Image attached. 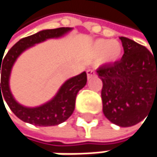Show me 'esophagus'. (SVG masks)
Listing matches in <instances>:
<instances>
[{
	"label": "esophagus",
	"instance_id": "34e87169",
	"mask_svg": "<svg viewBox=\"0 0 157 157\" xmlns=\"http://www.w3.org/2000/svg\"><path fill=\"white\" fill-rule=\"evenodd\" d=\"M86 74H87V78L88 79L92 78V77H94V76L95 75V72H94V70H93V69L87 70V71H86Z\"/></svg>",
	"mask_w": 157,
	"mask_h": 157
}]
</instances>
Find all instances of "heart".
I'll list each match as a JSON object with an SVG mask.
<instances>
[{
  "instance_id": "heart-1",
  "label": "heart",
  "mask_w": 157,
  "mask_h": 157,
  "mask_svg": "<svg viewBox=\"0 0 157 157\" xmlns=\"http://www.w3.org/2000/svg\"><path fill=\"white\" fill-rule=\"evenodd\" d=\"M92 54L99 57L101 63H115L123 55V46L117 41L109 39H98L92 44Z\"/></svg>"
}]
</instances>
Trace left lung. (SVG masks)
I'll return each mask as SVG.
<instances>
[{
  "label": "left lung",
  "instance_id": "left-lung-1",
  "mask_svg": "<svg viewBox=\"0 0 157 157\" xmlns=\"http://www.w3.org/2000/svg\"><path fill=\"white\" fill-rule=\"evenodd\" d=\"M124 47L121 61L96 71L103 82L101 92L105 116L121 127L144 120L157 103V57L141 44L120 37Z\"/></svg>",
  "mask_w": 157,
  "mask_h": 157
}]
</instances>
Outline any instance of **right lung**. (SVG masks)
<instances>
[{
    "label": "right lung",
    "instance_id": "obj_1",
    "mask_svg": "<svg viewBox=\"0 0 157 157\" xmlns=\"http://www.w3.org/2000/svg\"><path fill=\"white\" fill-rule=\"evenodd\" d=\"M71 30L72 28L69 27L44 30L31 36L22 38L9 50L3 59H0V74L2 76L0 103L1 101L3 103L2 98H4L10 109L23 122L38 126H51L57 125L66 121L72 115L75 107L76 95L87 82L85 72L67 80L51 101L41 106L33 108L25 107L18 104L13 98L9 86V79L13 65L22 52L35 44L42 43L47 39L61 37Z\"/></svg>",
    "mask_w": 157,
    "mask_h": 157
}]
</instances>
